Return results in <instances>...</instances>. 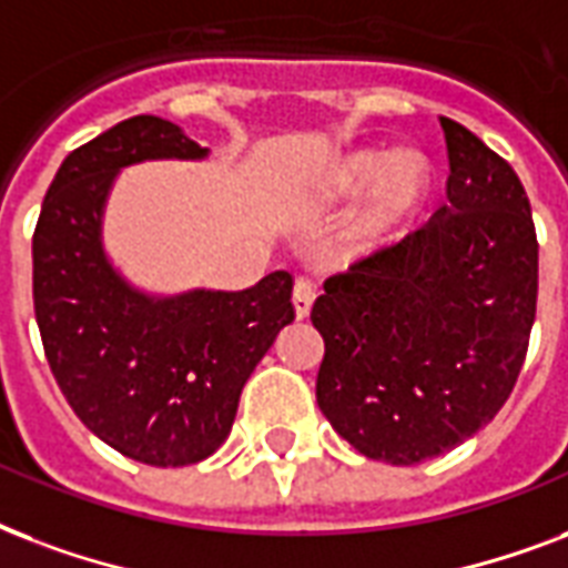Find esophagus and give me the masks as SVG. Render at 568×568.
<instances>
[{
    "mask_svg": "<svg viewBox=\"0 0 568 568\" xmlns=\"http://www.w3.org/2000/svg\"><path fill=\"white\" fill-rule=\"evenodd\" d=\"M316 298V287L307 278H298L296 287H293V307H296L298 320H305L311 314V305Z\"/></svg>",
    "mask_w": 568,
    "mask_h": 568,
    "instance_id": "obj_1",
    "label": "esophagus"
}]
</instances>
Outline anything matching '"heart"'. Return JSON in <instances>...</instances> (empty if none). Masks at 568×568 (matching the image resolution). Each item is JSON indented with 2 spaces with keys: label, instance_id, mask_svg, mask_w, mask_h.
Masks as SVG:
<instances>
[{
  "label": "heart",
  "instance_id": "heart-1",
  "mask_svg": "<svg viewBox=\"0 0 568 568\" xmlns=\"http://www.w3.org/2000/svg\"><path fill=\"white\" fill-rule=\"evenodd\" d=\"M429 189V162L417 151H358L346 156L332 178L325 180V204H349L366 195L362 213L355 215L349 240L362 248L382 243L397 224L424 201Z\"/></svg>",
  "mask_w": 568,
  "mask_h": 568
}]
</instances>
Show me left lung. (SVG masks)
Here are the masks:
<instances>
[{"instance_id":"1","label":"left lung","mask_w":568,"mask_h":568,"mask_svg":"<svg viewBox=\"0 0 568 568\" xmlns=\"http://www.w3.org/2000/svg\"><path fill=\"white\" fill-rule=\"evenodd\" d=\"M447 201L417 231L325 281L316 403L367 459L417 465L498 415L525 364L539 245L507 160L438 118Z\"/></svg>"}]
</instances>
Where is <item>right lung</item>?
<instances>
[{"mask_svg":"<svg viewBox=\"0 0 568 568\" xmlns=\"http://www.w3.org/2000/svg\"><path fill=\"white\" fill-rule=\"evenodd\" d=\"M206 153L171 121H121L61 162L32 240L34 316L61 394L97 438L156 468L222 447L245 382L296 316L284 270L248 290L160 296L109 261L103 213L118 174Z\"/></svg>","mask_w":568,"mask_h":568,"instance_id":"obj_1","label":"right lung"}]
</instances>
